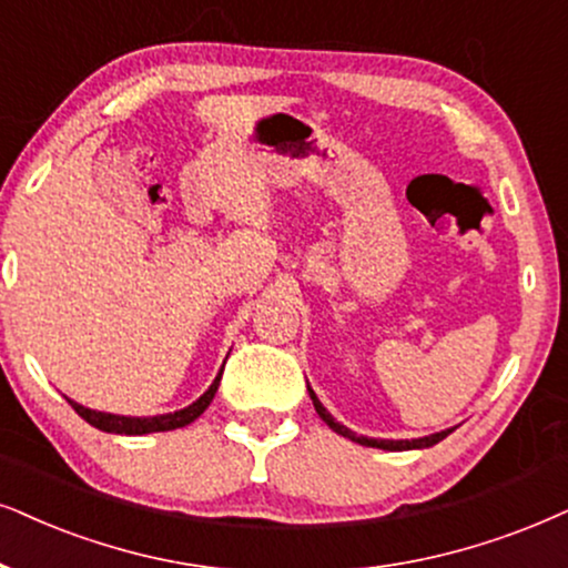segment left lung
<instances>
[{"label": "left lung", "instance_id": "1", "mask_svg": "<svg viewBox=\"0 0 568 568\" xmlns=\"http://www.w3.org/2000/svg\"><path fill=\"white\" fill-rule=\"evenodd\" d=\"M306 390H308V398H312L314 408H317V414L322 416V422H325V425H327L329 429H333V433L343 435V437H348V440H354V443H358V445H369V448H383V450H414V448H429V445L440 443L443 437H448V435L454 433V429H456V427H450V429H443V433H435V435H427V437H416V440H377V437H364V435L351 433V429H348V427H343L341 422H335V419H333V414H329L327 408L320 404L317 393H314L312 387L306 385Z\"/></svg>", "mask_w": 568, "mask_h": 568}]
</instances>
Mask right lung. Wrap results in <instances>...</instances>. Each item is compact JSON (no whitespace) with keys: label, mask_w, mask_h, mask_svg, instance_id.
Returning <instances> with one entry per match:
<instances>
[{"label":"right lung","mask_w":568,"mask_h":568,"mask_svg":"<svg viewBox=\"0 0 568 568\" xmlns=\"http://www.w3.org/2000/svg\"><path fill=\"white\" fill-rule=\"evenodd\" d=\"M225 367V364H222ZM220 375L214 377V383L210 385V390L204 393L199 400H193L191 406L181 408V412H172V414H160V416H120V414H106V412H93V408H85L75 400H70V406L75 408L78 416H83L91 427L102 429V433H114V435H149V433H168V429H178L191 425L193 419H199L204 414V408L212 404L214 393L220 387Z\"/></svg>","instance_id":"add662e5"}]
</instances>
